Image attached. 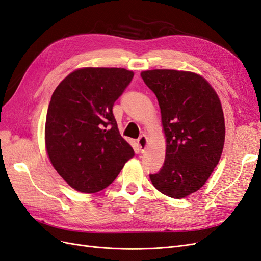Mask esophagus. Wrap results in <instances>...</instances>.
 I'll return each instance as SVG.
<instances>
[{
  "instance_id": "1",
  "label": "esophagus",
  "mask_w": 261,
  "mask_h": 261,
  "mask_svg": "<svg viewBox=\"0 0 261 261\" xmlns=\"http://www.w3.org/2000/svg\"><path fill=\"white\" fill-rule=\"evenodd\" d=\"M137 144H138V147L140 148V151L141 152H145V150L147 149V146H148V138L146 135H141L138 140H137Z\"/></svg>"
}]
</instances>
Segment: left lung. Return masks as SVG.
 Instances as JSON below:
<instances>
[{"label": "left lung", "instance_id": "left-lung-1", "mask_svg": "<svg viewBox=\"0 0 261 261\" xmlns=\"http://www.w3.org/2000/svg\"><path fill=\"white\" fill-rule=\"evenodd\" d=\"M140 76L159 102L167 141L164 165L150 180L171 198H185L204 185L222 154L225 124L221 101L199 74L151 69Z\"/></svg>", "mask_w": 261, "mask_h": 261}]
</instances>
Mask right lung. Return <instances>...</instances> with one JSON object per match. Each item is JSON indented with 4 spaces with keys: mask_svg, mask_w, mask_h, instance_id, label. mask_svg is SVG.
<instances>
[{
    "mask_svg": "<svg viewBox=\"0 0 261 261\" xmlns=\"http://www.w3.org/2000/svg\"><path fill=\"white\" fill-rule=\"evenodd\" d=\"M133 76L125 68L82 67L68 74L52 94L45 150L55 171L77 192L105 189L135 154L112 113Z\"/></svg>",
    "mask_w": 261,
    "mask_h": 261,
    "instance_id": "1",
    "label": "right lung"
}]
</instances>
